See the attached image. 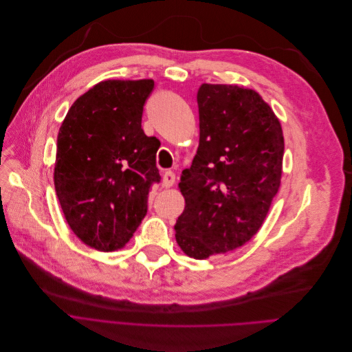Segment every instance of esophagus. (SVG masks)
Listing matches in <instances>:
<instances>
[{
    "instance_id": "1",
    "label": "esophagus",
    "mask_w": 352,
    "mask_h": 352,
    "mask_svg": "<svg viewBox=\"0 0 352 352\" xmlns=\"http://www.w3.org/2000/svg\"><path fill=\"white\" fill-rule=\"evenodd\" d=\"M176 180V175L172 170H166L163 175V186L164 188H170L173 186V183Z\"/></svg>"
}]
</instances>
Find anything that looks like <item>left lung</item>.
I'll return each instance as SVG.
<instances>
[{"label": "left lung", "instance_id": "8db88e82", "mask_svg": "<svg viewBox=\"0 0 352 352\" xmlns=\"http://www.w3.org/2000/svg\"><path fill=\"white\" fill-rule=\"evenodd\" d=\"M199 147L179 189L176 241L195 259L226 254L262 226L282 175L280 123L262 97L230 85L197 91Z\"/></svg>", "mask_w": 352, "mask_h": 352}]
</instances>
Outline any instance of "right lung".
<instances>
[{
  "instance_id": "add662e5",
  "label": "right lung",
  "mask_w": 352,
  "mask_h": 352,
  "mask_svg": "<svg viewBox=\"0 0 352 352\" xmlns=\"http://www.w3.org/2000/svg\"><path fill=\"white\" fill-rule=\"evenodd\" d=\"M153 80H107L78 97L57 138L54 186L72 230L86 245L123 248L160 183L155 136L142 129Z\"/></svg>"
}]
</instances>
